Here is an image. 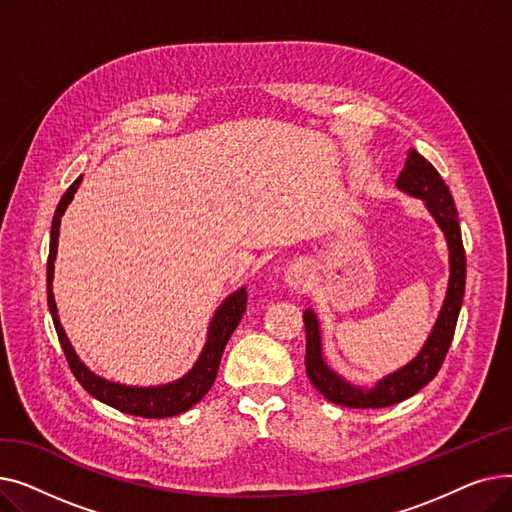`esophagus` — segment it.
Segmentation results:
<instances>
[{"instance_id":"obj_1","label":"esophagus","mask_w":512,"mask_h":512,"mask_svg":"<svg viewBox=\"0 0 512 512\" xmlns=\"http://www.w3.org/2000/svg\"><path fill=\"white\" fill-rule=\"evenodd\" d=\"M284 280H286V284H288L292 290H307V288H311V282H313L311 267H309L305 261L292 263V265L288 267V270H286Z\"/></svg>"}]
</instances>
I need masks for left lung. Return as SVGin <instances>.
<instances>
[{
	"label": "left lung",
	"mask_w": 512,
	"mask_h": 512,
	"mask_svg": "<svg viewBox=\"0 0 512 512\" xmlns=\"http://www.w3.org/2000/svg\"><path fill=\"white\" fill-rule=\"evenodd\" d=\"M396 186L413 197L425 201L427 209L432 211L438 226L446 234L448 249H450V280L448 292L440 311V317L434 326V332L429 334L421 353L402 369L394 371L388 378L378 382L371 390H363L344 382L340 375H336L321 359V340H319V326L313 311H305V332H307V353H305V369L311 384L317 392L324 394L334 405L351 407V409H384L392 407L396 402H402L417 394L423 386H427L436 378L440 371L446 353L450 348L456 319L463 305L465 294V247L461 238L459 218H456V209L452 195L448 191L446 182L438 174V170L429 164V161L409 149L405 168H402Z\"/></svg>",
	"instance_id": "left-lung-1"
}]
</instances>
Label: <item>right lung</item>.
<instances>
[{
	"mask_svg": "<svg viewBox=\"0 0 512 512\" xmlns=\"http://www.w3.org/2000/svg\"><path fill=\"white\" fill-rule=\"evenodd\" d=\"M80 180L83 176H78L68 191L64 193L56 215H53L51 222V245H49V259H47V301H49V311L53 315V326H56L60 344L64 348L66 361L70 365V371L74 373V378L78 380V384L83 386L91 396H95L97 400L105 402L122 413L134 415V417H147V419H164V417H174L180 415L184 411H188L191 407H195L197 402L209 392V388L215 382V375H218L220 369V361L224 355V348L232 336V332L236 330V326L240 324L242 313L247 309V290L240 288L234 294L222 303V307L215 311V317L209 326V336L205 342L203 353L199 357V361L195 363V367L188 371L182 380L168 384V386H157V388H132V386H122V384H114L107 382L99 375L91 373L85 363L80 361L74 353V348L60 324L58 319V307H56V299H53V290H51V280H53V261H56V253H58V236H60V222L62 215L68 207V203L72 201L76 188L80 186Z\"/></svg>",
	"mask_w": 512,
	"mask_h": 512,
	"instance_id": "add662e5",
	"label": "right lung"
}]
</instances>
